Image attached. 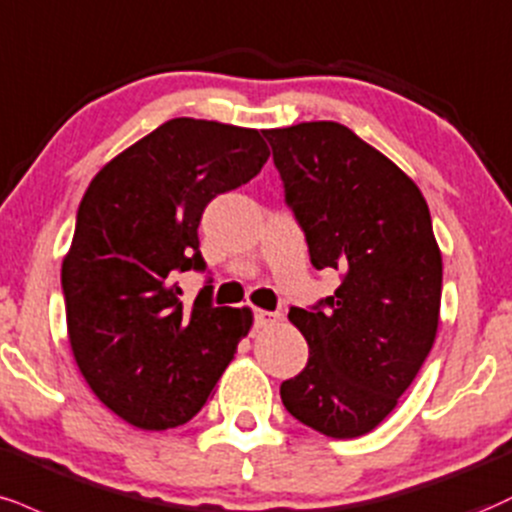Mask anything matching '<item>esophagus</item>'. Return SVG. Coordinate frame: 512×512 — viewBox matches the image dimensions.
Here are the masks:
<instances>
[{
  "label": "esophagus",
  "instance_id": "esophagus-1",
  "mask_svg": "<svg viewBox=\"0 0 512 512\" xmlns=\"http://www.w3.org/2000/svg\"><path fill=\"white\" fill-rule=\"evenodd\" d=\"M279 312H267V310H255V326L257 329H264V326H274L279 322Z\"/></svg>",
  "mask_w": 512,
  "mask_h": 512
}]
</instances>
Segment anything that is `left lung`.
I'll return each instance as SVG.
<instances>
[{"mask_svg":"<svg viewBox=\"0 0 512 512\" xmlns=\"http://www.w3.org/2000/svg\"><path fill=\"white\" fill-rule=\"evenodd\" d=\"M315 269L343 281L288 319L310 346L281 384L295 420L331 439L372 432L398 405L439 329L441 250L410 176L350 128L307 121L264 131Z\"/></svg>","mask_w":512,"mask_h":512,"instance_id":"8db88e82","label":"left lung"}]
</instances>
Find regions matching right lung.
<instances>
[{
    "label": "right lung",
    "instance_id": "add662e5",
    "mask_svg": "<svg viewBox=\"0 0 512 512\" xmlns=\"http://www.w3.org/2000/svg\"><path fill=\"white\" fill-rule=\"evenodd\" d=\"M267 159L255 128L183 116L104 164L85 190L61 264L69 341L92 393L133 427L193 420L248 336L250 307H214L212 286L186 305L176 276L205 272L197 226L209 200Z\"/></svg>",
    "mask_w": 512,
    "mask_h": 512
}]
</instances>
